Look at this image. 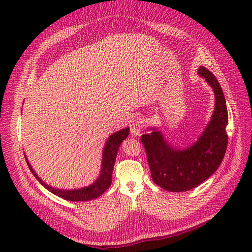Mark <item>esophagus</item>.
I'll return each mask as SVG.
<instances>
[{"instance_id":"obj_1","label":"esophagus","mask_w":252,"mask_h":252,"mask_svg":"<svg viewBox=\"0 0 252 252\" xmlns=\"http://www.w3.org/2000/svg\"><path fill=\"white\" fill-rule=\"evenodd\" d=\"M145 127V122L143 119L138 118L132 121V123L130 125V132L132 135H139L142 133Z\"/></svg>"}]
</instances>
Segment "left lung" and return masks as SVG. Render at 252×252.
I'll return each mask as SVG.
<instances>
[{
    "label": "left lung",
    "instance_id": "1",
    "mask_svg": "<svg viewBox=\"0 0 252 252\" xmlns=\"http://www.w3.org/2000/svg\"><path fill=\"white\" fill-rule=\"evenodd\" d=\"M197 72L212 87L216 96L215 111L200 139L192 146L179 150L171 147L156 128L141 136L152 181L172 192L188 191L210 178L222 163L228 144V111L222 87L207 68L201 66Z\"/></svg>",
    "mask_w": 252,
    "mask_h": 252
}]
</instances>
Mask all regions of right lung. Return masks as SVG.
Wrapping results in <instances>:
<instances>
[{
    "label": "right lung",
    "mask_w": 252,
    "mask_h": 252,
    "mask_svg": "<svg viewBox=\"0 0 252 252\" xmlns=\"http://www.w3.org/2000/svg\"><path fill=\"white\" fill-rule=\"evenodd\" d=\"M128 134H129V128H125V129H122V130L118 132H114L109 136L107 142L105 144L104 151H103L102 169H101L100 177L97 178V180L94 183V184H91L88 187H84L81 189H73V190H63V189L52 188L37 177V174L32 168V166H30L27 158H26V162L30 171L32 172L35 179L53 194L62 197V199L67 201H74V202L90 201V200L96 199L97 196L103 194L111 185V177H112L114 162H116V158L118 154V149L120 147V145L122 144V142L127 138Z\"/></svg>",
    "instance_id": "right-lung-1"
}]
</instances>
